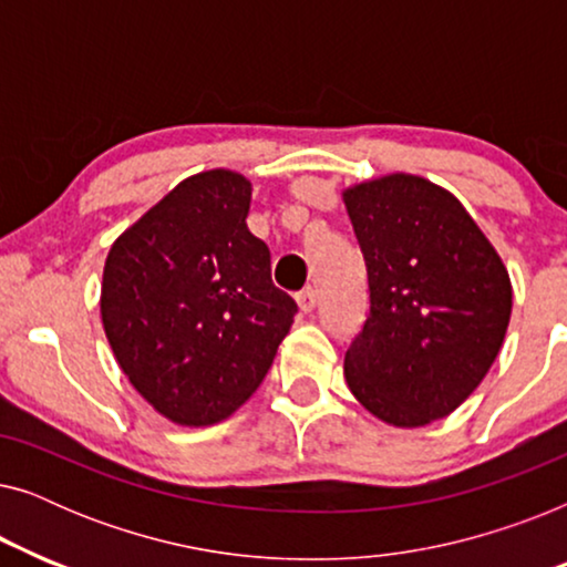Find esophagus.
Returning <instances> with one entry per match:
<instances>
[{"instance_id":"obj_1","label":"esophagus","mask_w":567,"mask_h":567,"mask_svg":"<svg viewBox=\"0 0 567 567\" xmlns=\"http://www.w3.org/2000/svg\"><path fill=\"white\" fill-rule=\"evenodd\" d=\"M297 301H299L301 312H312V309L317 307V291L312 289V286H307L305 291L297 293Z\"/></svg>"}]
</instances>
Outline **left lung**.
I'll return each mask as SVG.
<instances>
[{"label": "left lung", "instance_id": "left-lung-1", "mask_svg": "<svg viewBox=\"0 0 567 567\" xmlns=\"http://www.w3.org/2000/svg\"><path fill=\"white\" fill-rule=\"evenodd\" d=\"M343 200L369 276V317L346 351L348 390L398 429L446 417L501 351L508 270L467 208L425 177L384 175Z\"/></svg>", "mask_w": 567, "mask_h": 567}]
</instances>
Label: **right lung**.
Wrapping results in <instances>:
<instances>
[{
	"label": "right lung",
	"mask_w": 567,
	"mask_h": 567,
	"mask_svg": "<svg viewBox=\"0 0 567 567\" xmlns=\"http://www.w3.org/2000/svg\"><path fill=\"white\" fill-rule=\"evenodd\" d=\"M252 185L231 169L177 183L107 252L100 315L115 361L177 425H214L250 400L297 301L247 229Z\"/></svg>",
	"instance_id": "add662e5"
}]
</instances>
